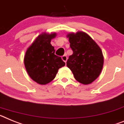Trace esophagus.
Wrapping results in <instances>:
<instances>
[{"label": "esophagus", "mask_w": 124, "mask_h": 124, "mask_svg": "<svg viewBox=\"0 0 124 124\" xmlns=\"http://www.w3.org/2000/svg\"><path fill=\"white\" fill-rule=\"evenodd\" d=\"M62 59L63 60V61H64V62H65V63H66L67 61V55H63L62 57Z\"/></svg>", "instance_id": "1"}]
</instances>
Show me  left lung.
I'll return each mask as SVG.
<instances>
[{"label":"left lung","instance_id":"left-lung-1","mask_svg":"<svg viewBox=\"0 0 124 124\" xmlns=\"http://www.w3.org/2000/svg\"><path fill=\"white\" fill-rule=\"evenodd\" d=\"M73 54L69 56L67 66L75 78L83 84L94 81L101 72L104 57L101 48L89 35L77 32L67 35Z\"/></svg>","mask_w":124,"mask_h":124}]
</instances>
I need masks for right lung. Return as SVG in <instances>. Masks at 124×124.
I'll list each match as a JSON object with an SVG mask.
<instances>
[{
    "mask_svg": "<svg viewBox=\"0 0 124 124\" xmlns=\"http://www.w3.org/2000/svg\"><path fill=\"white\" fill-rule=\"evenodd\" d=\"M55 33H44L39 35L27 49L24 57V64L32 80L45 85L55 77L58 70L65 65L61 57L55 55L54 47L50 44Z\"/></svg>",
    "mask_w": 124,
    "mask_h": 124,
    "instance_id": "add662e5",
    "label": "right lung"
}]
</instances>
